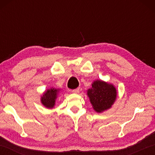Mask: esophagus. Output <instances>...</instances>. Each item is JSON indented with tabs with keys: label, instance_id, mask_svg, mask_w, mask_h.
I'll use <instances>...</instances> for the list:
<instances>
[{
	"label": "esophagus",
	"instance_id": "34e87169",
	"mask_svg": "<svg viewBox=\"0 0 155 155\" xmlns=\"http://www.w3.org/2000/svg\"><path fill=\"white\" fill-rule=\"evenodd\" d=\"M72 92L74 94H78V92H79V88H77V89H75V90H72Z\"/></svg>",
	"mask_w": 155,
	"mask_h": 155
}]
</instances>
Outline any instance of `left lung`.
<instances>
[{"label":"left lung","mask_w":155,"mask_h":155,"mask_svg":"<svg viewBox=\"0 0 155 155\" xmlns=\"http://www.w3.org/2000/svg\"><path fill=\"white\" fill-rule=\"evenodd\" d=\"M87 96L93 109L101 113L110 109L117 98V90L111 83L101 80L94 81L91 88L87 90Z\"/></svg>","instance_id":"left-lung-1"}]
</instances>
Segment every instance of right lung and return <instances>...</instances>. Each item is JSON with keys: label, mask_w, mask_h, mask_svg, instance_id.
Here are the masks:
<instances>
[{"label": "right lung", "mask_w": 155, "mask_h": 155, "mask_svg": "<svg viewBox=\"0 0 155 155\" xmlns=\"http://www.w3.org/2000/svg\"><path fill=\"white\" fill-rule=\"evenodd\" d=\"M59 90V89H54L52 87L47 90L41 97V104L46 108H53L55 104V101Z\"/></svg>", "instance_id": "add662e5"}]
</instances>
